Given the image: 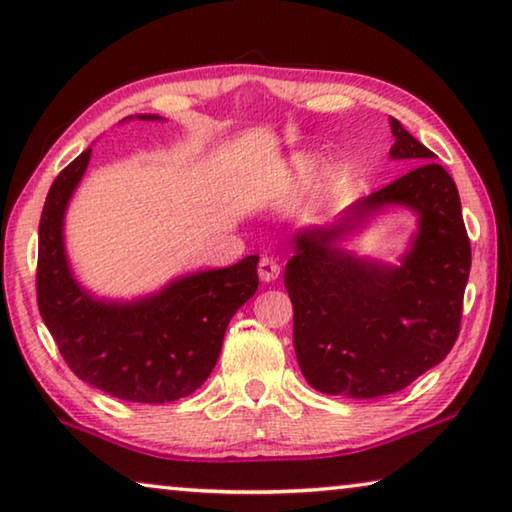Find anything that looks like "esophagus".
Listing matches in <instances>:
<instances>
[{
    "mask_svg": "<svg viewBox=\"0 0 512 512\" xmlns=\"http://www.w3.org/2000/svg\"><path fill=\"white\" fill-rule=\"evenodd\" d=\"M259 280L262 282H273V280H278V275H280V264L275 262L273 257H262L259 259Z\"/></svg>",
    "mask_w": 512,
    "mask_h": 512,
    "instance_id": "1",
    "label": "esophagus"
}]
</instances>
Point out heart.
<instances>
[{
	"label": "heart",
	"mask_w": 512,
	"mask_h": 512,
	"mask_svg": "<svg viewBox=\"0 0 512 512\" xmlns=\"http://www.w3.org/2000/svg\"><path fill=\"white\" fill-rule=\"evenodd\" d=\"M321 166V157H316L312 152H296L294 157L289 159V182L291 184H303L307 180H312L316 170Z\"/></svg>",
	"instance_id": "b5f03b06"
}]
</instances>
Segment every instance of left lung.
I'll list each match as a JSON object with an SVG mask.
<instances>
[{
  "instance_id": "left-lung-1",
  "label": "left lung",
  "mask_w": 512,
  "mask_h": 512,
  "mask_svg": "<svg viewBox=\"0 0 512 512\" xmlns=\"http://www.w3.org/2000/svg\"><path fill=\"white\" fill-rule=\"evenodd\" d=\"M392 159L417 164L348 209L339 225L294 237L285 287L294 305V348L307 383L344 399L401 392L456 344L472 246L456 182L435 154L389 118ZM387 204L420 214L401 267L367 263L334 241Z\"/></svg>"
}]
</instances>
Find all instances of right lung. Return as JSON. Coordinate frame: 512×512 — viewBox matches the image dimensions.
I'll list each match as a JSON object with an SVG mask.
<instances>
[{"instance_id": "add662e5", "label": "right lung", "mask_w": 512, "mask_h": 512, "mask_svg": "<svg viewBox=\"0 0 512 512\" xmlns=\"http://www.w3.org/2000/svg\"><path fill=\"white\" fill-rule=\"evenodd\" d=\"M88 159L91 148L61 170L47 193L38 227L40 316L63 360L84 383L132 403L184 399L209 378L227 323L255 296L259 257L186 275L132 303L93 298L72 278L63 248V214Z\"/></svg>"}]
</instances>
